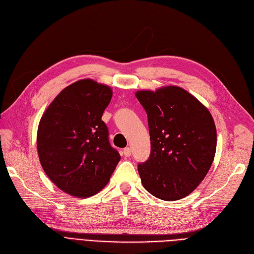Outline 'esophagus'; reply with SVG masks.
Returning <instances> with one entry per match:
<instances>
[{
  "label": "esophagus",
  "instance_id": "obj_1",
  "mask_svg": "<svg viewBox=\"0 0 254 254\" xmlns=\"http://www.w3.org/2000/svg\"><path fill=\"white\" fill-rule=\"evenodd\" d=\"M124 153H125V156L126 157H129L130 156V149L129 148H126L124 150Z\"/></svg>",
  "mask_w": 254,
  "mask_h": 254
}]
</instances>
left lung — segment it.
<instances>
[{
    "label": "left lung",
    "mask_w": 254,
    "mask_h": 254,
    "mask_svg": "<svg viewBox=\"0 0 254 254\" xmlns=\"http://www.w3.org/2000/svg\"><path fill=\"white\" fill-rule=\"evenodd\" d=\"M148 114L151 154L139 163L144 189L173 201L193 192L206 177L216 151V127L208 109L178 86L138 91Z\"/></svg>",
    "instance_id": "obj_1"
}]
</instances>
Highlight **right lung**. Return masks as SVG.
<instances>
[{"mask_svg": "<svg viewBox=\"0 0 254 254\" xmlns=\"http://www.w3.org/2000/svg\"><path fill=\"white\" fill-rule=\"evenodd\" d=\"M110 86L82 79L65 87L44 112L37 134L39 159L48 178L65 193L89 197L109 183L120 160L101 120Z\"/></svg>", "mask_w": 254, "mask_h": 254, "instance_id": "obj_1", "label": "right lung"}]
</instances>
